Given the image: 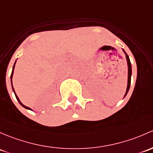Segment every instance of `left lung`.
Returning <instances> with one entry per match:
<instances>
[{
    "label": "left lung",
    "mask_w": 153,
    "mask_h": 153,
    "mask_svg": "<svg viewBox=\"0 0 153 153\" xmlns=\"http://www.w3.org/2000/svg\"><path fill=\"white\" fill-rule=\"evenodd\" d=\"M124 53H125V51L123 50ZM126 55V59H127V62H128V86H127V90H126V93L125 94V97L126 96V94H128V91H129L130 89V86H131V75H132V70H131V62H130V59L128 56L127 55V53H125Z\"/></svg>",
    "instance_id": "obj_1"
}]
</instances>
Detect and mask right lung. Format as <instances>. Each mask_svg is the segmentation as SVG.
I'll list each match as a JSON object with an SVG mask.
<instances>
[{"label": "right lung", "instance_id": "1", "mask_svg": "<svg viewBox=\"0 0 153 153\" xmlns=\"http://www.w3.org/2000/svg\"><path fill=\"white\" fill-rule=\"evenodd\" d=\"M15 63H16V62H15ZM15 63H14V66H13L12 72V74H11V81H12V89H13V91H14V94H15V97H16V98H17V100H18L19 103H20V105H21L22 106V107H24V108H26V109H29V110H31V109H30V108H28V107H27V106L24 105L23 104H22V102H20V99H19L18 97H17V94H16V93H15V91H14V87H13V86H12V77H13V73H14V66H15Z\"/></svg>", "mask_w": 153, "mask_h": 153}]
</instances>
